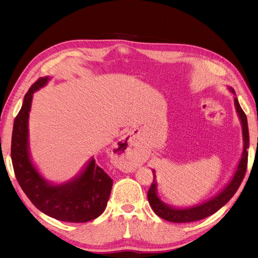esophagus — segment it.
<instances>
[{"label":"esophagus","mask_w":258,"mask_h":258,"mask_svg":"<svg viewBox=\"0 0 258 258\" xmlns=\"http://www.w3.org/2000/svg\"><path fill=\"white\" fill-rule=\"evenodd\" d=\"M115 154L119 157L118 167L126 172L134 171L137 167L135 153H132V142L129 138H121L115 145Z\"/></svg>","instance_id":"34e87169"}]
</instances>
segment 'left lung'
Masks as SVG:
<instances>
[{
    "label": "left lung",
    "instance_id": "1",
    "mask_svg": "<svg viewBox=\"0 0 258 258\" xmlns=\"http://www.w3.org/2000/svg\"><path fill=\"white\" fill-rule=\"evenodd\" d=\"M228 90L233 95V104L236 107V112L241 122L242 127V140H243V148H242L241 157L237 165V168L233 172L229 182L226 184L223 189L218 191L215 196L211 197L210 199L202 201L201 204L194 205L190 207H172L163 202L158 196L157 191V181H156V172L153 170L154 181L151 185L150 189L147 192V199L150 202V206L153 209L156 215L163 218L168 222L172 223H189L196 222L202 218H206L210 215L217 212L222 207H224L227 202L231 199L233 195L238 190L239 186L241 185L243 177L245 175L246 165H247V148L249 144V137H248V127H247V119L246 115L242 111V108L239 104V101L236 97V92L233 88L228 87Z\"/></svg>",
    "mask_w": 258,
    "mask_h": 258
}]
</instances>
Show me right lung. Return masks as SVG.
<instances>
[{"instance_id":"1","label":"right lung","mask_w":258,"mask_h":258,"mask_svg":"<svg viewBox=\"0 0 258 258\" xmlns=\"http://www.w3.org/2000/svg\"><path fill=\"white\" fill-rule=\"evenodd\" d=\"M51 77H40L26 93L14 121L12 161L17 181L32 204L52 218L70 223H86L104 212L113 181L91 157L74 177L63 183L47 181L31 157L29 116L34 92L47 85Z\"/></svg>"}]
</instances>
